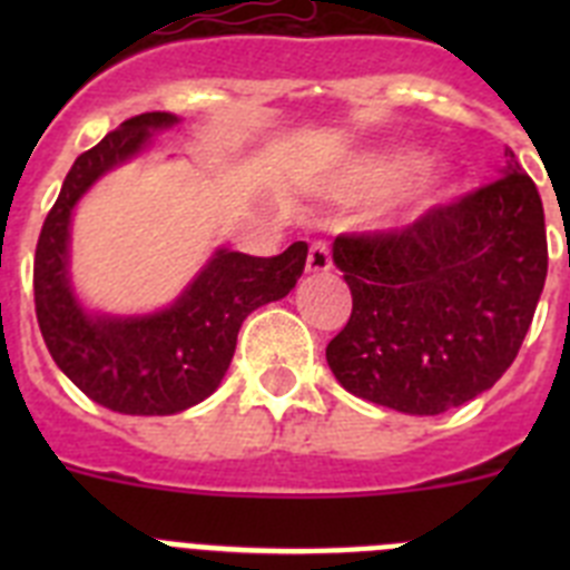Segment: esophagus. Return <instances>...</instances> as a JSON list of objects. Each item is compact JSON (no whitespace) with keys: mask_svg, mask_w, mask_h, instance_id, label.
<instances>
[{"mask_svg":"<svg viewBox=\"0 0 570 570\" xmlns=\"http://www.w3.org/2000/svg\"><path fill=\"white\" fill-rule=\"evenodd\" d=\"M331 248H328V242H314L308 250V271L311 274H325V271H331Z\"/></svg>","mask_w":570,"mask_h":570,"instance_id":"1","label":"esophagus"}]
</instances>
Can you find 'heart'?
<instances>
[{"label": "heart", "mask_w": 570, "mask_h": 570, "mask_svg": "<svg viewBox=\"0 0 570 570\" xmlns=\"http://www.w3.org/2000/svg\"><path fill=\"white\" fill-rule=\"evenodd\" d=\"M420 165V156L414 150H387V154L365 156L345 176V194L362 199V196H376L396 185L405 174ZM451 188V168L442 163L422 165V174L416 179V188L411 194L414 203H428L434 196H442Z\"/></svg>", "instance_id": "obj_1"}]
</instances>
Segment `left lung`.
I'll return each instance as SVG.
<instances>
[{"instance_id": "1", "label": "left lung", "mask_w": 570, "mask_h": 570, "mask_svg": "<svg viewBox=\"0 0 570 570\" xmlns=\"http://www.w3.org/2000/svg\"><path fill=\"white\" fill-rule=\"evenodd\" d=\"M500 179L416 223L342 234L354 308L325 360L345 391L402 414L465 405L505 374L548 274L540 190L508 150Z\"/></svg>"}]
</instances>
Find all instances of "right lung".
Returning a JSON list of instances; mask_svg holds the SVG:
<instances>
[{
  "label": "right lung",
  "instance_id": "1",
  "mask_svg": "<svg viewBox=\"0 0 570 570\" xmlns=\"http://www.w3.org/2000/svg\"><path fill=\"white\" fill-rule=\"evenodd\" d=\"M176 122L168 110L130 116L102 142L79 154L37 242L33 302L45 345L82 394L116 414H179L214 394L234 360L245 316L288 296L308 259L305 242H294L279 256L216 250L203 274L165 311L90 316L79 305L68 279L73 205L99 176L139 154L154 130Z\"/></svg>",
  "mask_w": 570,
  "mask_h": 570
}]
</instances>
